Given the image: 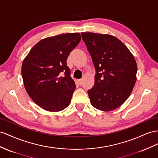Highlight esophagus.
I'll list each match as a JSON object with an SVG mask.
<instances>
[{"instance_id":"esophagus-1","label":"esophagus","mask_w":158,"mask_h":158,"mask_svg":"<svg viewBox=\"0 0 158 158\" xmlns=\"http://www.w3.org/2000/svg\"><path fill=\"white\" fill-rule=\"evenodd\" d=\"M77 82H78L79 85H81L82 82H83V80L82 79H79V80H77Z\"/></svg>"}]
</instances>
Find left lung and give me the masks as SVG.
Returning a JSON list of instances; mask_svg holds the SVG:
<instances>
[{"instance_id":"left-lung-1","label":"left lung","mask_w":158,"mask_h":158,"mask_svg":"<svg viewBox=\"0 0 158 158\" xmlns=\"http://www.w3.org/2000/svg\"><path fill=\"white\" fill-rule=\"evenodd\" d=\"M81 35L96 71L94 85L88 90L91 103L101 111L114 110L127 99L135 85L137 67L134 56L114 36Z\"/></svg>"}]
</instances>
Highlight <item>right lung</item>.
<instances>
[{"mask_svg":"<svg viewBox=\"0 0 158 158\" xmlns=\"http://www.w3.org/2000/svg\"><path fill=\"white\" fill-rule=\"evenodd\" d=\"M81 39L77 33L45 38L36 44L24 59L21 74L25 89L44 110L60 111L69 105L76 86L67 59Z\"/></svg>","mask_w":158,"mask_h":158,"instance_id":"add662e5","label":"right lung"}]
</instances>
